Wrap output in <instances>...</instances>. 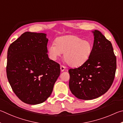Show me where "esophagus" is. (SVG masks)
<instances>
[{
    "instance_id": "1",
    "label": "esophagus",
    "mask_w": 123,
    "mask_h": 123,
    "mask_svg": "<svg viewBox=\"0 0 123 123\" xmlns=\"http://www.w3.org/2000/svg\"><path fill=\"white\" fill-rule=\"evenodd\" d=\"M65 69V67L63 65H60V70L61 71H64V70Z\"/></svg>"
}]
</instances>
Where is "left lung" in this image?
Segmentation results:
<instances>
[{"instance_id": "obj_1", "label": "left lung", "mask_w": 123, "mask_h": 123, "mask_svg": "<svg viewBox=\"0 0 123 123\" xmlns=\"http://www.w3.org/2000/svg\"><path fill=\"white\" fill-rule=\"evenodd\" d=\"M46 36L26 32L7 51L8 82L19 99L28 104L44 102L51 96L60 75L59 64L48 57Z\"/></svg>"}]
</instances>
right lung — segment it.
Listing matches in <instances>:
<instances>
[{
	"instance_id": "1",
	"label": "right lung",
	"mask_w": 123,
	"mask_h": 123,
	"mask_svg": "<svg viewBox=\"0 0 123 123\" xmlns=\"http://www.w3.org/2000/svg\"><path fill=\"white\" fill-rule=\"evenodd\" d=\"M94 43L88 59L78 68H70L69 87L77 98L91 100L108 91L117 68L111 43L98 30L93 32Z\"/></svg>"
}]
</instances>
